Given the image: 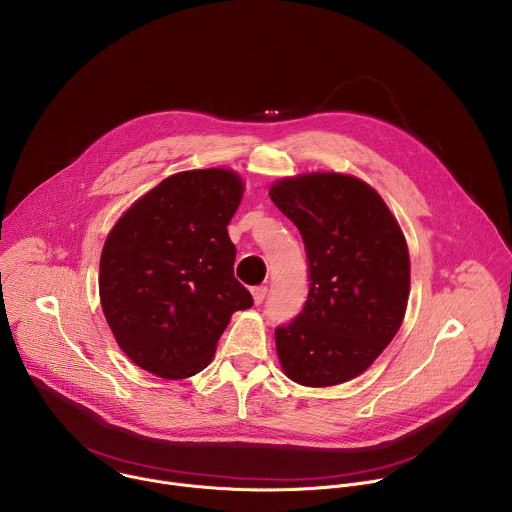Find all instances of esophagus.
<instances>
[{
	"label": "esophagus",
	"mask_w": 512,
	"mask_h": 512,
	"mask_svg": "<svg viewBox=\"0 0 512 512\" xmlns=\"http://www.w3.org/2000/svg\"><path fill=\"white\" fill-rule=\"evenodd\" d=\"M266 294H268V288H266V286H256V288H252L254 304H262L264 298H266Z\"/></svg>",
	"instance_id": "1"
}]
</instances>
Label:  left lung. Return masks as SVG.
Returning <instances> with one entry per match:
<instances>
[{
	"instance_id": "8db88e82",
	"label": "left lung",
	"mask_w": 512,
	"mask_h": 512,
	"mask_svg": "<svg viewBox=\"0 0 512 512\" xmlns=\"http://www.w3.org/2000/svg\"><path fill=\"white\" fill-rule=\"evenodd\" d=\"M302 234L310 290L302 312L274 330L280 364L302 386H334L362 374L398 332L408 292L404 234L366 182L302 174L270 188Z\"/></svg>"
}]
</instances>
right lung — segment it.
Instances as JSON below:
<instances>
[{"label": "right lung", "instance_id": "1", "mask_svg": "<svg viewBox=\"0 0 512 512\" xmlns=\"http://www.w3.org/2000/svg\"><path fill=\"white\" fill-rule=\"evenodd\" d=\"M242 192L232 170L180 172L134 202L108 234L102 310L140 368L168 380L198 374L232 314L254 304L234 278L236 246L226 230Z\"/></svg>", "mask_w": 512, "mask_h": 512}]
</instances>
